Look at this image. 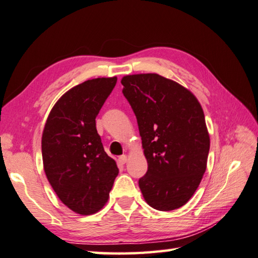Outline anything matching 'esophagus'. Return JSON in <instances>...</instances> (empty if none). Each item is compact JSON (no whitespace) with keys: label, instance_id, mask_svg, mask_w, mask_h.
<instances>
[{"label":"esophagus","instance_id":"1","mask_svg":"<svg viewBox=\"0 0 258 258\" xmlns=\"http://www.w3.org/2000/svg\"><path fill=\"white\" fill-rule=\"evenodd\" d=\"M126 161H127V156H120L119 158H118V162L119 163H121V165H124V163H126Z\"/></svg>","mask_w":258,"mask_h":258}]
</instances>
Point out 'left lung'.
Returning <instances> with one entry per match:
<instances>
[{
    "instance_id": "8db88e82",
    "label": "left lung",
    "mask_w": 258,
    "mask_h": 258,
    "mask_svg": "<svg viewBox=\"0 0 258 258\" xmlns=\"http://www.w3.org/2000/svg\"><path fill=\"white\" fill-rule=\"evenodd\" d=\"M120 83L148 161L139 180L145 202L159 211L180 208L207 170L210 135L202 106L188 89L157 73L125 76Z\"/></svg>"
}]
</instances>
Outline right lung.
Listing matches in <instances>:
<instances>
[{
    "instance_id": "right-lung-1",
    "label": "right lung",
    "mask_w": 258,
    "mask_h": 258,
    "mask_svg": "<svg viewBox=\"0 0 258 258\" xmlns=\"http://www.w3.org/2000/svg\"><path fill=\"white\" fill-rule=\"evenodd\" d=\"M117 78H97L73 87L56 101L41 137L46 177L73 212L97 213L105 207L118 168L105 152L96 117Z\"/></svg>"
}]
</instances>
